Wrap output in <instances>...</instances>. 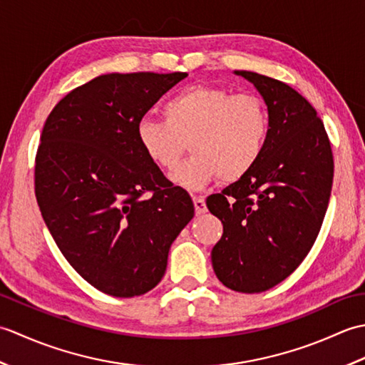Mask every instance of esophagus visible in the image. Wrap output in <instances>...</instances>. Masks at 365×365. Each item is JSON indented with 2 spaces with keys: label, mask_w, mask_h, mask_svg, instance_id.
Returning a JSON list of instances; mask_svg holds the SVG:
<instances>
[{
  "label": "esophagus",
  "mask_w": 365,
  "mask_h": 365,
  "mask_svg": "<svg viewBox=\"0 0 365 365\" xmlns=\"http://www.w3.org/2000/svg\"><path fill=\"white\" fill-rule=\"evenodd\" d=\"M192 202H195V210H196V215H204V213L207 212V205H205V200H204V197L195 196V197H192Z\"/></svg>",
  "instance_id": "34e87169"
}]
</instances>
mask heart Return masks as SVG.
<instances>
[{
  "label": "heart",
  "instance_id": "b5f03b06",
  "mask_svg": "<svg viewBox=\"0 0 365 365\" xmlns=\"http://www.w3.org/2000/svg\"><path fill=\"white\" fill-rule=\"evenodd\" d=\"M163 120L144 119L136 136L144 155L155 166L170 173L186 150L193 152L173 180L183 188L199 190L218 177L234 183L257 165L269 135V114L255 94L207 84L177 92L163 105Z\"/></svg>",
  "mask_w": 365,
  "mask_h": 365
}]
</instances>
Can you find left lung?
<instances>
[{
    "instance_id": "1",
    "label": "left lung",
    "mask_w": 365,
    "mask_h": 365,
    "mask_svg": "<svg viewBox=\"0 0 365 365\" xmlns=\"http://www.w3.org/2000/svg\"><path fill=\"white\" fill-rule=\"evenodd\" d=\"M268 106L269 135L250 174L207 199L222 222L215 274L230 290L260 293L282 282L312 250L329 204L334 160L314 106L279 80L237 71Z\"/></svg>"
}]
</instances>
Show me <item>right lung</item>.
I'll list each match as a JSON object with an SVG mask.
<instances>
[{
  "label": "right lung",
  "mask_w": 365,
  "mask_h": 365,
  "mask_svg": "<svg viewBox=\"0 0 365 365\" xmlns=\"http://www.w3.org/2000/svg\"><path fill=\"white\" fill-rule=\"evenodd\" d=\"M187 76H97L59 100L43 125L34 168L42 218L76 273L111 297L152 290L195 216L188 192L163 175L136 136L144 114Z\"/></svg>",
  "instance_id": "obj_1"
}]
</instances>
